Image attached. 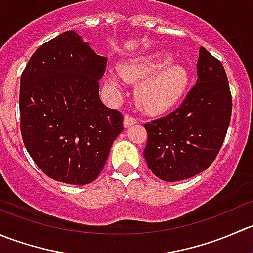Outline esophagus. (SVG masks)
<instances>
[{"mask_svg":"<svg viewBox=\"0 0 253 253\" xmlns=\"http://www.w3.org/2000/svg\"><path fill=\"white\" fill-rule=\"evenodd\" d=\"M137 119H134V117H132V116H129V115H126V116L124 117V126L125 127H129L131 126V125H134V124H137Z\"/></svg>","mask_w":253,"mask_h":253,"instance_id":"1","label":"esophagus"}]
</instances>
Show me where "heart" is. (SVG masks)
I'll return each instance as SVG.
<instances>
[{"instance_id":"heart-1","label":"heart","mask_w":253,"mask_h":253,"mask_svg":"<svg viewBox=\"0 0 253 253\" xmlns=\"http://www.w3.org/2000/svg\"><path fill=\"white\" fill-rule=\"evenodd\" d=\"M168 52L137 57L120 67L119 73L108 72L106 85L114 94L124 90V82L139 83L136 99L148 114H162L172 109L182 99L190 85V73L175 65Z\"/></svg>"}]
</instances>
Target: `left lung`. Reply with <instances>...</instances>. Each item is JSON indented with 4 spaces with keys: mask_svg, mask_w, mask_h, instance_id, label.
<instances>
[{
    "mask_svg": "<svg viewBox=\"0 0 253 253\" xmlns=\"http://www.w3.org/2000/svg\"><path fill=\"white\" fill-rule=\"evenodd\" d=\"M198 79L180 108L144 125L148 168L167 182L205 171L218 155L230 124L229 81L220 61L200 47Z\"/></svg>",
    "mask_w": 253,
    "mask_h": 253,
    "instance_id": "8db88e82",
    "label": "left lung"
}]
</instances>
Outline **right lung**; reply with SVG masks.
Listing matches in <instances>:
<instances>
[{
  "label": "right lung",
  "instance_id": "obj_1",
  "mask_svg": "<svg viewBox=\"0 0 253 253\" xmlns=\"http://www.w3.org/2000/svg\"><path fill=\"white\" fill-rule=\"evenodd\" d=\"M106 61L68 30L38 48L22 73L23 142L39 169L58 182H93L124 129L121 112L99 98Z\"/></svg>",
  "mask_w": 253,
  "mask_h": 253
}]
</instances>
